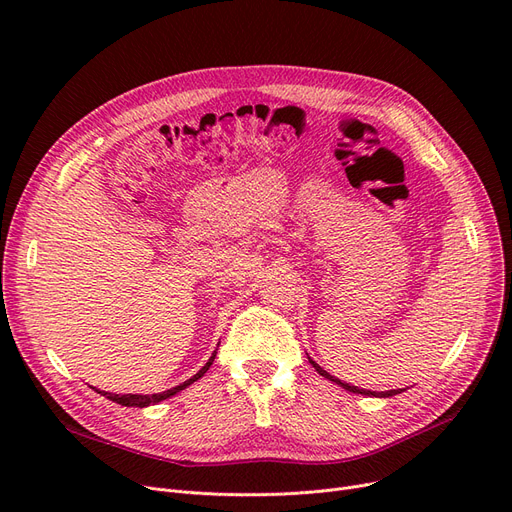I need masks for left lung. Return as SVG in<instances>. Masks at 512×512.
I'll use <instances>...</instances> for the list:
<instances>
[{
    "label": "left lung",
    "instance_id": "1",
    "mask_svg": "<svg viewBox=\"0 0 512 512\" xmlns=\"http://www.w3.org/2000/svg\"><path fill=\"white\" fill-rule=\"evenodd\" d=\"M309 363L315 367V371L319 373V375H324L326 380H330V382H334V384H338V386H342L344 390H348V392H355V394H365V396H380V398H388V396H394V394H400V392H405V388L402 390H386V392H371V390H361V388H357V386H351V384H346V382H342V380H338V378H334V375H330L326 369H321L311 357H309Z\"/></svg>",
    "mask_w": 512,
    "mask_h": 512
}]
</instances>
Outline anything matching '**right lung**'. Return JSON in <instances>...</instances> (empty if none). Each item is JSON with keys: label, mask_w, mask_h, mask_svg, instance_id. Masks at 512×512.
Returning <instances> with one entry per match:
<instances>
[{"label": "right lung", "mask_w": 512, "mask_h": 512, "mask_svg": "<svg viewBox=\"0 0 512 512\" xmlns=\"http://www.w3.org/2000/svg\"><path fill=\"white\" fill-rule=\"evenodd\" d=\"M213 359H215V351H213V355L209 357V361L193 375L191 380H186V382H182L180 386H176V388H170V390H166V392H159V394H112V392H99L101 396H105V398H110V400H114V402H118V405H122V407H139V409H143V407H149V405H155V402H161V400H166V398H170V396H174V394H178L180 390H184L186 386H191L193 382H197L199 378H203L205 375V371L211 367V363H213Z\"/></svg>", "instance_id": "add662e5"}]
</instances>
